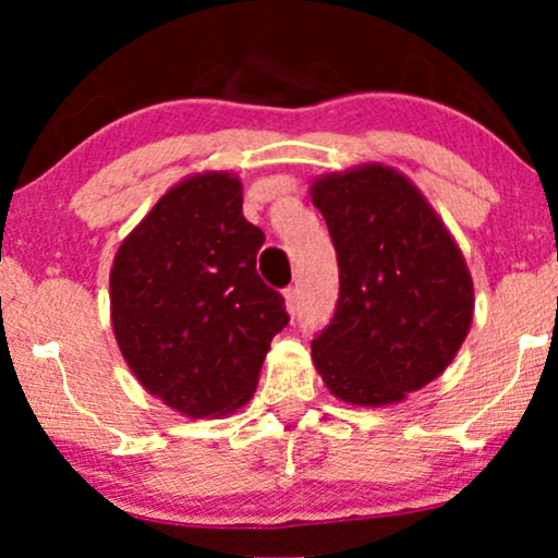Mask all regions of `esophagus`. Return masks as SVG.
<instances>
[{
  "label": "esophagus",
  "mask_w": 558,
  "mask_h": 558,
  "mask_svg": "<svg viewBox=\"0 0 558 558\" xmlns=\"http://www.w3.org/2000/svg\"><path fill=\"white\" fill-rule=\"evenodd\" d=\"M284 298H287V311H290L292 316H298V311H300V290H298V287H290V290L284 292Z\"/></svg>",
  "instance_id": "34e87169"
}]
</instances>
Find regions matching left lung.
<instances>
[{"label": "left lung", "instance_id": "obj_1", "mask_svg": "<svg viewBox=\"0 0 558 558\" xmlns=\"http://www.w3.org/2000/svg\"><path fill=\"white\" fill-rule=\"evenodd\" d=\"M313 203L339 264V300L313 337V363L344 402H399L468 337L475 303L460 247L421 190L381 163L320 177Z\"/></svg>", "mask_w": 558, "mask_h": 558}]
</instances>
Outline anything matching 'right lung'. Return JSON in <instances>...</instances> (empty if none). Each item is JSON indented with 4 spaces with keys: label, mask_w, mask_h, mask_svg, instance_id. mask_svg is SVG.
Here are the masks:
<instances>
[{
    "label": "right lung",
    "mask_w": 558,
    "mask_h": 558,
    "mask_svg": "<svg viewBox=\"0 0 558 558\" xmlns=\"http://www.w3.org/2000/svg\"><path fill=\"white\" fill-rule=\"evenodd\" d=\"M264 232L242 216L238 177H190L156 203L111 266V324L130 371L190 417L227 415L258 386L290 324L255 271Z\"/></svg>",
    "instance_id": "obj_1"
}]
</instances>
